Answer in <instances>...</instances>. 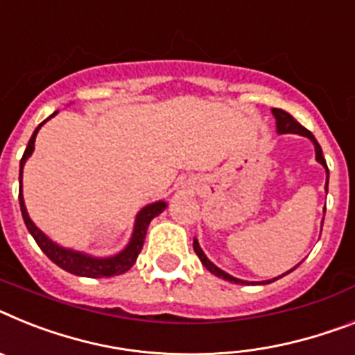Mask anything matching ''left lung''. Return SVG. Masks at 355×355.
Instances as JSON below:
<instances>
[{
  "label": "left lung",
  "mask_w": 355,
  "mask_h": 355,
  "mask_svg": "<svg viewBox=\"0 0 355 355\" xmlns=\"http://www.w3.org/2000/svg\"><path fill=\"white\" fill-rule=\"evenodd\" d=\"M272 113H274V117H276V126H278V133H300V135H303V137H309V139H311V141L314 142L315 160H318V162H320V164H323L324 169H327V186H329V168H327V162H324L323 151H321V146L318 144V141H315V137L312 135V133L309 132L306 128H303L302 124H300V122H297L296 119H294L293 115H291V113L284 112V110H278V108H274ZM193 249H195L196 256L200 258V261H202V263H204L205 269L211 270V272H213L214 276H218V278H223V279H225V282H231V284H245L243 279L233 278L231 274L223 272V270L218 269V267H216V265H214L213 261L207 260V256H205L204 251H202V249H200V245H198V242H196V238H195V242H193ZM294 269H296V267H294ZM288 272H291V270H288ZM288 272H285V274H288ZM285 274H284V276H285ZM279 278H282V276H279ZM274 279H278V278H274ZM274 279H272V282H274ZM265 284H270V279H267Z\"/></svg>",
  "instance_id": "1"
}]
</instances>
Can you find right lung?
Listing matches in <instances>:
<instances>
[{"label":"right lung","mask_w":355,"mask_h":355,"mask_svg":"<svg viewBox=\"0 0 355 355\" xmlns=\"http://www.w3.org/2000/svg\"><path fill=\"white\" fill-rule=\"evenodd\" d=\"M55 113H53V115H55ZM53 115H50V117H53ZM49 119H46V121H49ZM44 122H41L40 126L35 128V132L32 133L28 146H26L25 153H23V159H21L19 162V180H21V175H23V166H25L26 159H28V157L32 155V151H34L35 135H37L40 128L43 126ZM19 207H21V214H23V220H25L26 229L31 231V234L34 236L35 243L40 245L41 251L49 256L53 263L59 265V267L67 270V272L76 274V276H85V278H110V276H117V274H122L132 269L133 263L137 261V256H139V252L142 251V245H144L148 225H150V222L157 216V214H160L164 209H166V202H155V204L146 205L144 209L137 214L132 242L128 243V247L124 249V251L119 252L117 256H112V258H92V256L70 251V249H64V247H59L58 243H53L52 240L44 236L40 229L35 227L34 222L28 218V213H26V207H25V200H23V193L21 191H19Z\"/></svg>","instance_id":"add662e5"}]
</instances>
